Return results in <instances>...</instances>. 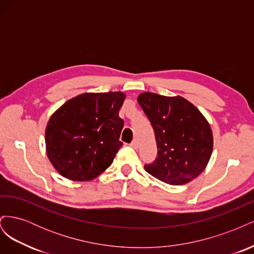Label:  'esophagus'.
I'll return each instance as SVG.
<instances>
[{
  "label": "esophagus",
  "mask_w": 254,
  "mask_h": 254,
  "mask_svg": "<svg viewBox=\"0 0 254 254\" xmlns=\"http://www.w3.org/2000/svg\"><path fill=\"white\" fill-rule=\"evenodd\" d=\"M130 145H131V147H133V148H137V147H139V140L134 139V140L132 141V143L130 144Z\"/></svg>",
  "instance_id": "34e87169"
}]
</instances>
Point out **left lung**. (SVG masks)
I'll return each instance as SVG.
<instances>
[{
    "label": "left lung",
    "instance_id": "8db88e82",
    "mask_svg": "<svg viewBox=\"0 0 254 254\" xmlns=\"http://www.w3.org/2000/svg\"><path fill=\"white\" fill-rule=\"evenodd\" d=\"M151 123L158 157L145 171L172 186H182L200 175L211 159L213 132L209 122L184 97L143 92L137 96Z\"/></svg>",
    "mask_w": 254,
    "mask_h": 254
}]
</instances>
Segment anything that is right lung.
Here are the masks:
<instances>
[{
	"label": "right lung",
	"mask_w": 254,
	"mask_h": 254,
	"mask_svg": "<svg viewBox=\"0 0 254 254\" xmlns=\"http://www.w3.org/2000/svg\"><path fill=\"white\" fill-rule=\"evenodd\" d=\"M123 92L82 93L54 112L45 127V150L55 170L72 181H91L108 168L123 143L119 117Z\"/></svg>",
	"instance_id": "1"
}]
</instances>
